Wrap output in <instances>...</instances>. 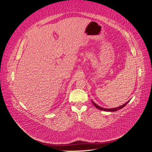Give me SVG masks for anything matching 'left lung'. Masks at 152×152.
I'll return each mask as SVG.
<instances>
[{
  "mask_svg": "<svg viewBox=\"0 0 152 152\" xmlns=\"http://www.w3.org/2000/svg\"><path fill=\"white\" fill-rule=\"evenodd\" d=\"M129 101H130V100H129ZM129 101H128V102H127V103H126L125 104H124L120 106V107H117V108H102V107H99V106H98V104H96V103H94L93 102V101H92V103H93V104H94V107H96V108L99 109V110H103V111H106V112H116V111H117V110H121V109H122V108H124V107H125V106H126L129 102Z\"/></svg>",
  "mask_w": 152,
  "mask_h": 152,
  "instance_id": "obj_1",
  "label": "left lung"
}]
</instances>
